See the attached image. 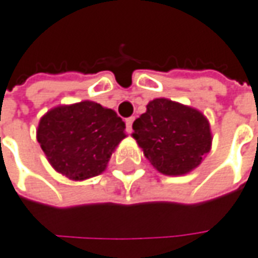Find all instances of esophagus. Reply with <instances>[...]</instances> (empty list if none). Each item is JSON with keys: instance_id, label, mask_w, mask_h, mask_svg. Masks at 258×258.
Wrapping results in <instances>:
<instances>
[{"instance_id": "esophagus-1", "label": "esophagus", "mask_w": 258, "mask_h": 258, "mask_svg": "<svg viewBox=\"0 0 258 258\" xmlns=\"http://www.w3.org/2000/svg\"><path fill=\"white\" fill-rule=\"evenodd\" d=\"M135 117H127L126 119V132L127 134H132V123H134Z\"/></svg>"}]
</instances>
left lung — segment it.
Listing matches in <instances>:
<instances>
[{
  "mask_svg": "<svg viewBox=\"0 0 258 258\" xmlns=\"http://www.w3.org/2000/svg\"><path fill=\"white\" fill-rule=\"evenodd\" d=\"M132 127V136L146 159L164 175L191 172L211 149L208 119L200 110L169 99L159 97L149 102L146 112Z\"/></svg>",
  "mask_w": 258,
  "mask_h": 258,
  "instance_id": "8db88e82",
  "label": "left lung"
}]
</instances>
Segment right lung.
Returning <instances> with one entry per match:
<instances>
[{"label": "right lung", "instance_id": "obj_1", "mask_svg": "<svg viewBox=\"0 0 258 258\" xmlns=\"http://www.w3.org/2000/svg\"><path fill=\"white\" fill-rule=\"evenodd\" d=\"M124 122L114 110L85 100L48 110L40 119L37 141L55 171L73 181L100 175L119 142Z\"/></svg>", "mask_w": 258, "mask_h": 258}]
</instances>
